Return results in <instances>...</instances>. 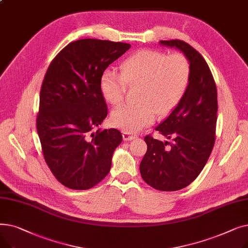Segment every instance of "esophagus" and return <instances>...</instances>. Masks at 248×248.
<instances>
[{
    "mask_svg": "<svg viewBox=\"0 0 248 248\" xmlns=\"http://www.w3.org/2000/svg\"><path fill=\"white\" fill-rule=\"evenodd\" d=\"M136 138H137L136 135H132V134H128V133H125V132L123 133L124 140H134Z\"/></svg>",
    "mask_w": 248,
    "mask_h": 248,
    "instance_id": "esophagus-1",
    "label": "esophagus"
}]
</instances>
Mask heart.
<instances>
[{
    "label": "heart",
    "mask_w": 248,
    "mask_h": 248,
    "mask_svg": "<svg viewBox=\"0 0 248 248\" xmlns=\"http://www.w3.org/2000/svg\"><path fill=\"white\" fill-rule=\"evenodd\" d=\"M191 77L187 57L167 55L151 49L140 50L121 65V73L107 69L100 78V90L107 101L120 104L126 85H138L135 104H124L111 113V123L124 132L134 134L151 124L155 113H168L186 93Z\"/></svg>",
    "instance_id": "b5f03b06"
}]
</instances>
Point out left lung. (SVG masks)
<instances>
[{
  "label": "left lung",
  "instance_id": "8db88e82",
  "mask_svg": "<svg viewBox=\"0 0 248 248\" xmlns=\"http://www.w3.org/2000/svg\"><path fill=\"white\" fill-rule=\"evenodd\" d=\"M164 46L180 49L191 66L188 89L155 131L173 142L148 135V150L140 165L142 180L160 191H178L196 179L215 144L217 88L211 70L199 52L188 43L162 40Z\"/></svg>",
  "mask_w": 248,
  "mask_h": 248
}]
</instances>
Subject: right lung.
Here are the masks:
<instances>
[{"instance_id": "obj_1", "label": "right lung", "mask_w": 248, "mask_h": 248, "mask_svg": "<svg viewBox=\"0 0 248 248\" xmlns=\"http://www.w3.org/2000/svg\"><path fill=\"white\" fill-rule=\"evenodd\" d=\"M131 48L127 43L81 39L52 60L40 90L37 133L45 162L60 183L87 190L104 179L123 136L96 128L108 115L100 78Z\"/></svg>"}]
</instances>
